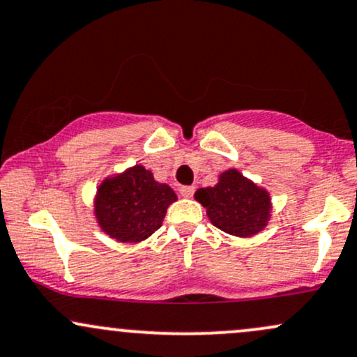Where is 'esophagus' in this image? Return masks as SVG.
<instances>
[{"mask_svg": "<svg viewBox=\"0 0 357 357\" xmlns=\"http://www.w3.org/2000/svg\"><path fill=\"white\" fill-rule=\"evenodd\" d=\"M179 192H181L183 198H191V196L195 195V186H181Z\"/></svg>", "mask_w": 357, "mask_h": 357, "instance_id": "esophagus-1", "label": "esophagus"}]
</instances>
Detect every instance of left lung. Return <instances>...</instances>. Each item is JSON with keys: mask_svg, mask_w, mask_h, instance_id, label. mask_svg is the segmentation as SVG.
I'll return each mask as SVG.
<instances>
[{"mask_svg": "<svg viewBox=\"0 0 357 357\" xmlns=\"http://www.w3.org/2000/svg\"><path fill=\"white\" fill-rule=\"evenodd\" d=\"M195 199L206 208L208 218L216 228L240 238L264 230L272 213L268 191L236 169L221 173L215 186L199 188Z\"/></svg>", "mask_w": 357, "mask_h": 357, "instance_id": "8db88e82", "label": "left lung"}]
</instances>
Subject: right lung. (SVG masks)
<instances>
[{
	"label": "right lung",
	"instance_id": "add662e5",
	"mask_svg": "<svg viewBox=\"0 0 357 357\" xmlns=\"http://www.w3.org/2000/svg\"><path fill=\"white\" fill-rule=\"evenodd\" d=\"M178 199L166 183L136 165L99 184L93 213L100 230L121 243H137L161 228L167 206Z\"/></svg>",
	"mask_w": 357,
	"mask_h": 357
}]
</instances>
